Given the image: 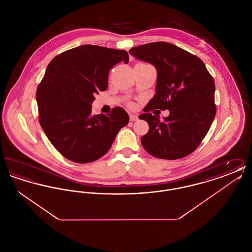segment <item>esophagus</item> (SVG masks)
<instances>
[{
    "label": "esophagus",
    "mask_w": 252,
    "mask_h": 252,
    "mask_svg": "<svg viewBox=\"0 0 252 252\" xmlns=\"http://www.w3.org/2000/svg\"><path fill=\"white\" fill-rule=\"evenodd\" d=\"M129 119H130V121L131 122H134V121H137L138 120V116L137 115H134V114H129Z\"/></svg>",
    "instance_id": "34e87169"
}]
</instances>
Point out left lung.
Returning a JSON list of instances; mask_svg holds the SVG:
<instances>
[{
  "label": "left lung",
  "mask_w": 252,
  "mask_h": 252,
  "mask_svg": "<svg viewBox=\"0 0 252 252\" xmlns=\"http://www.w3.org/2000/svg\"><path fill=\"white\" fill-rule=\"evenodd\" d=\"M138 60L147 61L158 72L156 94L139 118L149 130L141 139L153 157L178 159L190 155L201 144L216 113L215 80L203 61L172 43L158 41L129 50ZM168 109L163 121L150 111Z\"/></svg>",
  "instance_id": "8db88e82"
}]
</instances>
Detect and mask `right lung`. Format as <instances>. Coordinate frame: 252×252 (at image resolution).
<instances>
[{
	"instance_id": "obj_1",
	"label": "right lung",
	"mask_w": 252,
	"mask_h": 252,
	"mask_svg": "<svg viewBox=\"0 0 252 252\" xmlns=\"http://www.w3.org/2000/svg\"><path fill=\"white\" fill-rule=\"evenodd\" d=\"M125 50L82 45L67 50L49 63L37 86L38 121L49 141L64 158L77 163L104 156L117 133L129 122L120 107L92 114L95 94L108 88L110 69L124 60Z\"/></svg>"
}]
</instances>
